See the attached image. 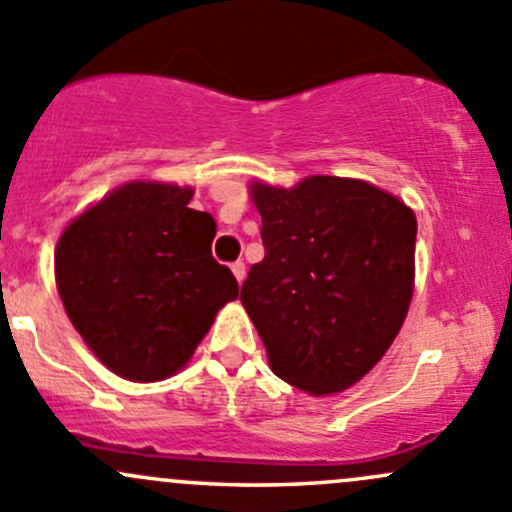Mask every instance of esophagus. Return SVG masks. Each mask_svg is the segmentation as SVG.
<instances>
[{
	"mask_svg": "<svg viewBox=\"0 0 512 512\" xmlns=\"http://www.w3.org/2000/svg\"><path fill=\"white\" fill-rule=\"evenodd\" d=\"M230 270H233L235 279H238V282L242 284V279H245V274H247V267H245V262H235V265L230 267Z\"/></svg>",
	"mask_w": 512,
	"mask_h": 512,
	"instance_id": "obj_1",
	"label": "esophagus"
}]
</instances>
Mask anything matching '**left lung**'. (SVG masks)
I'll return each mask as SVG.
<instances>
[{
    "instance_id": "8db88e82",
    "label": "left lung",
    "mask_w": 512,
    "mask_h": 512,
    "mask_svg": "<svg viewBox=\"0 0 512 512\" xmlns=\"http://www.w3.org/2000/svg\"><path fill=\"white\" fill-rule=\"evenodd\" d=\"M247 188L262 215L265 260L250 267L242 306L277 378L311 397L338 395L378 365L405 324L414 211L346 176Z\"/></svg>"
}]
</instances>
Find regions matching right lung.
Masks as SVG:
<instances>
[{"instance_id":"1","label":"right lung","mask_w":512,"mask_h":512,"mask_svg":"<svg viewBox=\"0 0 512 512\" xmlns=\"http://www.w3.org/2000/svg\"><path fill=\"white\" fill-rule=\"evenodd\" d=\"M191 186L137 179L78 213L53 270L63 309L95 358L129 383L184 370L238 282L211 255L215 220Z\"/></svg>"}]
</instances>
